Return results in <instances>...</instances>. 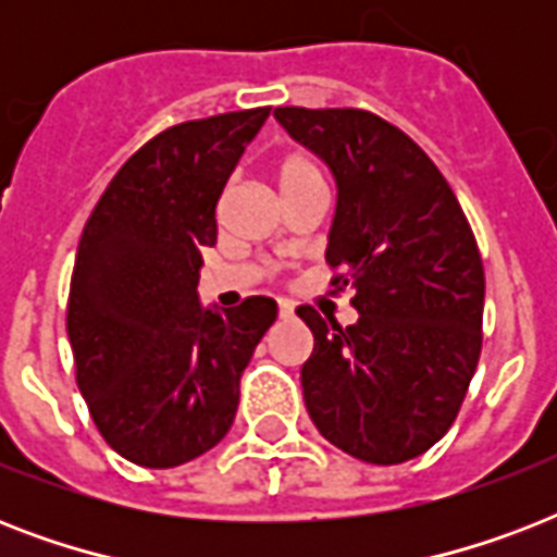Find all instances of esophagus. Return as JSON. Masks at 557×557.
<instances>
[{
	"mask_svg": "<svg viewBox=\"0 0 557 557\" xmlns=\"http://www.w3.org/2000/svg\"><path fill=\"white\" fill-rule=\"evenodd\" d=\"M277 314H280V321H292V318H295V309H292V306H288V304H283V300H280V309H277Z\"/></svg>",
	"mask_w": 557,
	"mask_h": 557,
	"instance_id": "34e87169",
	"label": "esophagus"
}]
</instances>
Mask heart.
<instances>
[{"label":"heart","instance_id":"1","mask_svg":"<svg viewBox=\"0 0 557 557\" xmlns=\"http://www.w3.org/2000/svg\"><path fill=\"white\" fill-rule=\"evenodd\" d=\"M321 164L314 156L304 150H292L286 156H280L277 164H274V182H277L280 193L295 190V187L312 185V182H321Z\"/></svg>","mask_w":557,"mask_h":557}]
</instances>
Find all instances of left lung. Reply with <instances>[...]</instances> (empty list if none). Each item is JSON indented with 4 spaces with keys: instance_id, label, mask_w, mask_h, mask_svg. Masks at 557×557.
Listing matches in <instances>:
<instances>
[{
    "instance_id": "left-lung-1",
    "label": "left lung",
    "mask_w": 557,
    "mask_h": 557,
    "mask_svg": "<svg viewBox=\"0 0 557 557\" xmlns=\"http://www.w3.org/2000/svg\"><path fill=\"white\" fill-rule=\"evenodd\" d=\"M286 133L338 182L326 262L358 323L312 306L300 370L323 440L372 466L419 457L448 433L483 349L485 274L474 231L419 144L367 109L277 107Z\"/></svg>"
}]
</instances>
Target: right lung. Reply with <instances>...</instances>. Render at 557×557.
<instances>
[{
	"label": "right lung",
	"instance_id": "right-lung-1",
	"mask_svg": "<svg viewBox=\"0 0 557 557\" xmlns=\"http://www.w3.org/2000/svg\"><path fill=\"white\" fill-rule=\"evenodd\" d=\"M271 107L185 121L147 141L91 210L69 288L74 372L100 436L144 468L222 442L239 379L277 318L271 297L201 309L216 201Z\"/></svg>",
	"mask_w": 557,
	"mask_h": 557
}]
</instances>
